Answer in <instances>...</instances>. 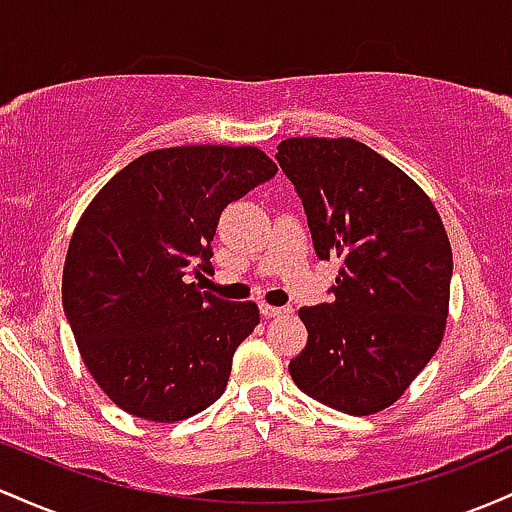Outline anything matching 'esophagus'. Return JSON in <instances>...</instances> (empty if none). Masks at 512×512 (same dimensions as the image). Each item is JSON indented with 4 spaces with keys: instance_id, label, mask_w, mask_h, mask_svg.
<instances>
[{
    "instance_id": "esophagus-1",
    "label": "esophagus",
    "mask_w": 512,
    "mask_h": 512,
    "mask_svg": "<svg viewBox=\"0 0 512 512\" xmlns=\"http://www.w3.org/2000/svg\"><path fill=\"white\" fill-rule=\"evenodd\" d=\"M287 312H290V309H287V307H273V304H266V302L261 304V314H263V317H266V319L280 317V314H287Z\"/></svg>"
}]
</instances>
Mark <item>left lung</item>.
<instances>
[{
	"mask_svg": "<svg viewBox=\"0 0 512 512\" xmlns=\"http://www.w3.org/2000/svg\"><path fill=\"white\" fill-rule=\"evenodd\" d=\"M280 169L302 198L314 251L338 258L333 300L302 307L290 360L304 394L350 416L392 406L438 350L452 249L426 191L350 137H287Z\"/></svg>",
	"mask_w": 512,
	"mask_h": 512,
	"instance_id": "8db88e82",
	"label": "left lung"
}]
</instances>
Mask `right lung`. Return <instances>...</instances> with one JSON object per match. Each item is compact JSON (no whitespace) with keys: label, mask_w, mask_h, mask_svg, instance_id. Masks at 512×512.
<instances>
[{"label":"right lung","mask_w":512,"mask_h":512,"mask_svg":"<svg viewBox=\"0 0 512 512\" xmlns=\"http://www.w3.org/2000/svg\"><path fill=\"white\" fill-rule=\"evenodd\" d=\"M278 166L258 147L186 145L142 154L82 212L62 271L79 355L125 413L176 423L225 392L256 302L188 283L208 268L222 210Z\"/></svg>","instance_id":"add662e5"}]
</instances>
